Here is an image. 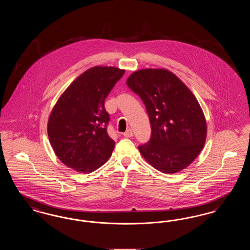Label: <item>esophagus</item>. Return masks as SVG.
I'll return each instance as SVG.
<instances>
[{
  "instance_id": "34e87169",
  "label": "esophagus",
  "mask_w": 250,
  "mask_h": 250,
  "mask_svg": "<svg viewBox=\"0 0 250 250\" xmlns=\"http://www.w3.org/2000/svg\"><path fill=\"white\" fill-rule=\"evenodd\" d=\"M124 136H125V138H131V137H133V131L131 130V129H127V130L124 133Z\"/></svg>"
}]
</instances>
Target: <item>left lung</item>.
<instances>
[{
    "instance_id": "8db88e82",
    "label": "left lung",
    "mask_w": 250,
    "mask_h": 250,
    "mask_svg": "<svg viewBox=\"0 0 250 250\" xmlns=\"http://www.w3.org/2000/svg\"><path fill=\"white\" fill-rule=\"evenodd\" d=\"M126 84L142 98L150 119L151 139L139 146L143 158L167 174L189 166L202 152L207 135L202 107L189 88L164 68L137 70Z\"/></svg>"
}]
</instances>
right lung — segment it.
I'll use <instances>...</instances> for the list:
<instances>
[{
    "mask_svg": "<svg viewBox=\"0 0 250 250\" xmlns=\"http://www.w3.org/2000/svg\"><path fill=\"white\" fill-rule=\"evenodd\" d=\"M124 69L96 65L80 75L61 95L48 121L51 147L65 166L89 173L104 165L115 143L109 138L104 102Z\"/></svg>",
    "mask_w": 250,
    "mask_h": 250,
    "instance_id": "1",
    "label": "right lung"
}]
</instances>
